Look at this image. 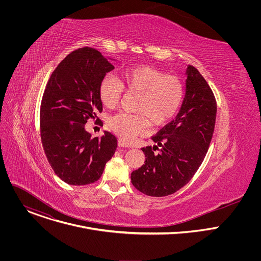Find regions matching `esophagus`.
Segmentation results:
<instances>
[{
  "label": "esophagus",
  "instance_id": "obj_1",
  "mask_svg": "<svg viewBox=\"0 0 261 261\" xmlns=\"http://www.w3.org/2000/svg\"><path fill=\"white\" fill-rule=\"evenodd\" d=\"M118 145L121 146V147H129V146H130V145H129L128 143H126L123 139H119V140H118Z\"/></svg>",
  "mask_w": 261,
  "mask_h": 261
}]
</instances>
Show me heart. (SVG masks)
Segmentation results:
<instances>
[{
    "instance_id": "1",
    "label": "heart",
    "mask_w": 261,
    "mask_h": 261,
    "mask_svg": "<svg viewBox=\"0 0 261 261\" xmlns=\"http://www.w3.org/2000/svg\"><path fill=\"white\" fill-rule=\"evenodd\" d=\"M123 90L137 95L135 111L140 113H121L110 119L111 130L125 141L145 134L152 123L156 127L166 125L177 113L184 95L182 84L177 76L150 65L124 70L120 82L113 75H106L99 86L102 104L109 109L117 107Z\"/></svg>"
}]
</instances>
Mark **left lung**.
Here are the masks:
<instances>
[{
  "label": "left lung",
  "mask_w": 261,
  "mask_h": 261,
  "mask_svg": "<svg viewBox=\"0 0 261 261\" xmlns=\"http://www.w3.org/2000/svg\"><path fill=\"white\" fill-rule=\"evenodd\" d=\"M186 93L175 119L152 137L145 146L144 164L131 173L134 187L148 196L173 194L193 177L210 146L216 123L215 96L193 67L186 70ZM157 149L160 152L154 153Z\"/></svg>",
  "instance_id": "left-lung-1"
}]
</instances>
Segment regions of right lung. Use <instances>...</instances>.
<instances>
[{
	"label": "right lung",
	"mask_w": 261,
	"mask_h": 261,
	"mask_svg": "<svg viewBox=\"0 0 261 261\" xmlns=\"http://www.w3.org/2000/svg\"><path fill=\"white\" fill-rule=\"evenodd\" d=\"M114 69L97 49L83 47L58 65L46 85L40 108L42 145L55 173L69 185L98 180L116 152L115 135L104 131L93 138L85 129L102 111L99 86Z\"/></svg>",
	"instance_id": "add662e5"
}]
</instances>
